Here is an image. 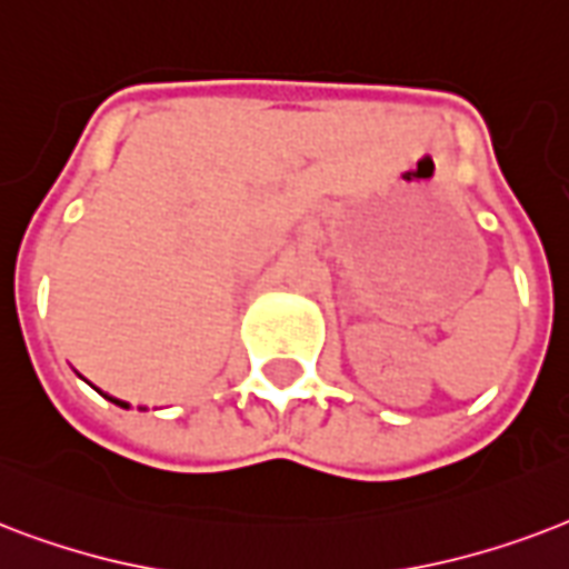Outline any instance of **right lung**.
Instances as JSON below:
<instances>
[{
	"label": "right lung",
	"mask_w": 569,
	"mask_h": 569,
	"mask_svg": "<svg viewBox=\"0 0 569 569\" xmlns=\"http://www.w3.org/2000/svg\"><path fill=\"white\" fill-rule=\"evenodd\" d=\"M97 391H100V389H97ZM100 395H103V391H100ZM106 398H109V395H106ZM109 400H112V403H118V407L130 409V403H124V400H118V398H109Z\"/></svg>",
	"instance_id": "right-lung-1"
}]
</instances>
